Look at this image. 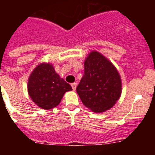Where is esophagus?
I'll list each match as a JSON object with an SVG mask.
<instances>
[{
    "mask_svg": "<svg viewBox=\"0 0 155 155\" xmlns=\"http://www.w3.org/2000/svg\"><path fill=\"white\" fill-rule=\"evenodd\" d=\"M71 87H72V88H73L74 91H75V90H76V87H77V83H72V84H71Z\"/></svg>",
    "mask_w": 155,
    "mask_h": 155,
    "instance_id": "obj_1",
    "label": "esophagus"
}]
</instances>
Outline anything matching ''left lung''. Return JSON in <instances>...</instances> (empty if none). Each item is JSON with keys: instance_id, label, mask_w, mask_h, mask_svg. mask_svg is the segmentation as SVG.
<instances>
[{"instance_id": "left-lung-1", "label": "left lung", "mask_w": 155, "mask_h": 155, "mask_svg": "<svg viewBox=\"0 0 155 155\" xmlns=\"http://www.w3.org/2000/svg\"><path fill=\"white\" fill-rule=\"evenodd\" d=\"M84 74L77 87L82 103L95 113L113 107L122 93V80L113 64L93 50L84 60Z\"/></svg>"}]
</instances>
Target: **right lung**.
<instances>
[{
    "label": "right lung",
    "instance_id": "add662e5",
    "mask_svg": "<svg viewBox=\"0 0 155 155\" xmlns=\"http://www.w3.org/2000/svg\"><path fill=\"white\" fill-rule=\"evenodd\" d=\"M27 87L32 102L46 110L57 107L64 94L72 90L50 63H41L34 68L28 77Z\"/></svg>",
    "mask_w": 155,
    "mask_h": 155
}]
</instances>
